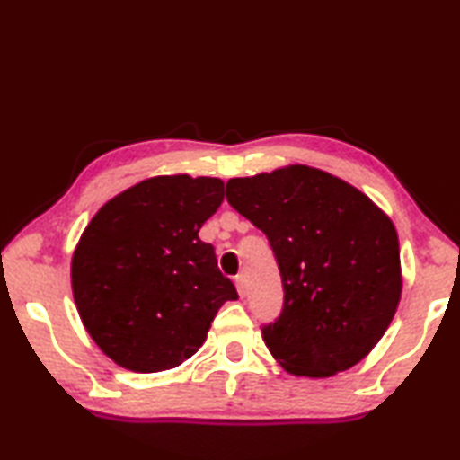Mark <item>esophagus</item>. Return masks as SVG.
I'll use <instances>...</instances> for the list:
<instances>
[{
  "label": "esophagus",
  "mask_w": 460,
  "mask_h": 460,
  "mask_svg": "<svg viewBox=\"0 0 460 460\" xmlns=\"http://www.w3.org/2000/svg\"><path fill=\"white\" fill-rule=\"evenodd\" d=\"M235 286H237L239 296H241V298H243V296H245V278H243V274H237L235 276Z\"/></svg>",
  "instance_id": "1"
}]
</instances>
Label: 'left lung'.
<instances>
[{
	"label": "left lung",
	"mask_w": 460,
	"mask_h": 460,
	"mask_svg": "<svg viewBox=\"0 0 460 460\" xmlns=\"http://www.w3.org/2000/svg\"><path fill=\"white\" fill-rule=\"evenodd\" d=\"M227 200L268 237L284 306L261 334L292 376L329 377L384 337L402 296L400 243L389 217L318 168L231 178Z\"/></svg>",
	"instance_id": "left-lung-1"
}]
</instances>
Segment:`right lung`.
<instances>
[{
  "mask_svg": "<svg viewBox=\"0 0 460 460\" xmlns=\"http://www.w3.org/2000/svg\"><path fill=\"white\" fill-rule=\"evenodd\" d=\"M223 202L219 178L155 176L105 202L75 249L71 282L101 351L137 373L199 351L237 290L199 231Z\"/></svg>",
  "mask_w": 460,
  "mask_h": 460,
  "instance_id": "1",
  "label": "right lung"
}]
</instances>
